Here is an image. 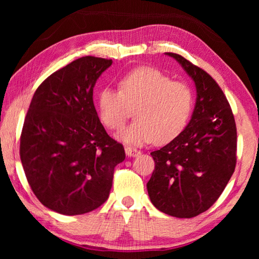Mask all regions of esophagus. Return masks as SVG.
I'll use <instances>...</instances> for the list:
<instances>
[{"instance_id":"1","label":"esophagus","mask_w":259,"mask_h":259,"mask_svg":"<svg viewBox=\"0 0 259 259\" xmlns=\"http://www.w3.org/2000/svg\"><path fill=\"white\" fill-rule=\"evenodd\" d=\"M124 150H125V155L128 157H137V156L140 155V151L137 150L136 148H133V147L125 146Z\"/></svg>"}]
</instances>
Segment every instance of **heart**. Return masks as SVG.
<instances>
[{
	"label": "heart",
	"instance_id": "heart-1",
	"mask_svg": "<svg viewBox=\"0 0 259 259\" xmlns=\"http://www.w3.org/2000/svg\"><path fill=\"white\" fill-rule=\"evenodd\" d=\"M134 123L119 138L130 145L156 140L164 144L184 130L194 108V92L188 83L172 80L155 68H139L120 80V89L104 87L97 100L98 115L111 130L123 126L136 108Z\"/></svg>",
	"mask_w": 259,
	"mask_h": 259
}]
</instances>
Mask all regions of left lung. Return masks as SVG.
<instances>
[{
	"label": "left lung",
	"mask_w": 259,
	"mask_h": 259,
	"mask_svg": "<svg viewBox=\"0 0 259 259\" xmlns=\"http://www.w3.org/2000/svg\"><path fill=\"white\" fill-rule=\"evenodd\" d=\"M166 54L194 80L197 99L188 125L150 153L155 170L147 189L160 211L191 218L216 202L234 174L237 129L227 98L211 75L179 54Z\"/></svg>",
	"instance_id": "left-lung-1"
}]
</instances>
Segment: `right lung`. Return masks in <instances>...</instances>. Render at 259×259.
<instances>
[{
	"instance_id": "add662e5",
	"label": "right lung",
	"mask_w": 259,
	"mask_h": 259,
	"mask_svg": "<svg viewBox=\"0 0 259 259\" xmlns=\"http://www.w3.org/2000/svg\"><path fill=\"white\" fill-rule=\"evenodd\" d=\"M112 60L82 57L38 85L25 115L20 157L32 191L62 214L95 210L108 199L125 158L93 104V88Z\"/></svg>"
}]
</instances>
